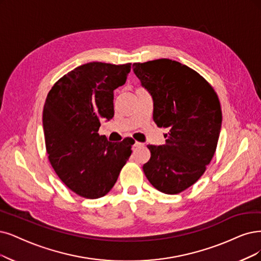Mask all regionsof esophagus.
I'll return each instance as SVG.
<instances>
[{
	"mask_svg": "<svg viewBox=\"0 0 261 261\" xmlns=\"http://www.w3.org/2000/svg\"><path fill=\"white\" fill-rule=\"evenodd\" d=\"M133 146L136 147V148L142 147V146H143V143H140V142H136V143H134V145H133Z\"/></svg>",
	"mask_w": 261,
	"mask_h": 261,
	"instance_id": "1",
	"label": "esophagus"
}]
</instances>
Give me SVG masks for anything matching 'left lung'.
<instances>
[{
    "label": "left lung",
    "mask_w": 261,
    "mask_h": 261,
    "mask_svg": "<svg viewBox=\"0 0 261 261\" xmlns=\"http://www.w3.org/2000/svg\"><path fill=\"white\" fill-rule=\"evenodd\" d=\"M132 67L151 95L153 121L169 130L165 145L147 146L150 159L143 171L159 191L178 194L195 184L214 156L223 119L218 96L203 77L177 61Z\"/></svg>",
    "instance_id": "8db88e82"
}]
</instances>
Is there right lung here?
<instances>
[{
  "instance_id": "1",
  "label": "right lung",
  "mask_w": 261,
  "mask_h": 261,
  "mask_svg": "<svg viewBox=\"0 0 261 261\" xmlns=\"http://www.w3.org/2000/svg\"><path fill=\"white\" fill-rule=\"evenodd\" d=\"M131 63L90 62L58 81L48 93L43 127L49 161L75 194L98 199L113 188L134 141L99 136L101 120L114 116V90L124 85Z\"/></svg>"
}]
</instances>
